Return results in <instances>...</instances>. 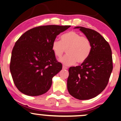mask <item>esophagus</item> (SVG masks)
<instances>
[{
	"label": "esophagus",
	"instance_id": "34e87169",
	"mask_svg": "<svg viewBox=\"0 0 121 121\" xmlns=\"http://www.w3.org/2000/svg\"><path fill=\"white\" fill-rule=\"evenodd\" d=\"M63 69H68V67L63 65Z\"/></svg>",
	"mask_w": 121,
	"mask_h": 121
}]
</instances>
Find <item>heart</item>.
Listing matches in <instances>:
<instances>
[{
  "label": "heart",
  "instance_id": "heart-1",
  "mask_svg": "<svg viewBox=\"0 0 121 121\" xmlns=\"http://www.w3.org/2000/svg\"><path fill=\"white\" fill-rule=\"evenodd\" d=\"M52 49L56 57L60 58L65 49L67 55L60 59L65 65H72L77 62L82 64L86 60L91 51V44L88 38L82 36L75 31H70L61 36V41H53Z\"/></svg>",
  "mask_w": 121,
  "mask_h": 121
}]
</instances>
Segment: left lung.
I'll list each match as a JSON object with an SVG mask.
<instances>
[{"instance_id": "8db88e82", "label": "left lung", "mask_w": 121, "mask_h": 121, "mask_svg": "<svg viewBox=\"0 0 121 121\" xmlns=\"http://www.w3.org/2000/svg\"><path fill=\"white\" fill-rule=\"evenodd\" d=\"M75 28L90 39L91 51L85 62L69 69L68 90L79 100H89L100 94L108 84L113 69L112 51L105 39L97 31L81 26Z\"/></svg>"}]
</instances>
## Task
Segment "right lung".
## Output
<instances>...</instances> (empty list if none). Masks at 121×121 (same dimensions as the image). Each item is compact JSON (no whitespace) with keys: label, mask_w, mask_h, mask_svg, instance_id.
I'll return each mask as SVG.
<instances>
[{"label":"right lung","mask_w":121,"mask_h":121,"mask_svg":"<svg viewBox=\"0 0 121 121\" xmlns=\"http://www.w3.org/2000/svg\"><path fill=\"white\" fill-rule=\"evenodd\" d=\"M71 26L46 25L32 28L21 36L13 48L10 70L18 90L29 96L48 91L52 78L62 69L52 49L53 41Z\"/></svg>","instance_id":"right-lung-1"}]
</instances>
